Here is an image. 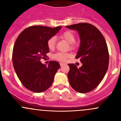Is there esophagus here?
<instances>
[{
    "instance_id": "esophagus-1",
    "label": "esophagus",
    "mask_w": 121,
    "mask_h": 121,
    "mask_svg": "<svg viewBox=\"0 0 121 121\" xmlns=\"http://www.w3.org/2000/svg\"><path fill=\"white\" fill-rule=\"evenodd\" d=\"M60 66L61 67H62V66H63V65H65V64H64V63H60Z\"/></svg>"
}]
</instances>
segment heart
Masks as SVG:
<instances>
[{
	"mask_svg": "<svg viewBox=\"0 0 121 121\" xmlns=\"http://www.w3.org/2000/svg\"><path fill=\"white\" fill-rule=\"evenodd\" d=\"M61 37L64 40H66L68 43L70 44V48H73L74 47V41L75 40V35H74L72 31H66L63 33ZM56 38L55 36L50 37L47 41V47L49 49H53L56 45ZM71 55L69 53H61V52H58L54 54L53 58L56 60L60 61H65L68 58L71 57Z\"/></svg>",
	"mask_w": 121,
	"mask_h": 121,
	"instance_id": "heart-1",
	"label": "heart"
}]
</instances>
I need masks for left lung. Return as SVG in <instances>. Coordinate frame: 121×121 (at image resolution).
<instances>
[{
    "label": "left lung",
    "instance_id": "8db88e82",
    "mask_svg": "<svg viewBox=\"0 0 121 121\" xmlns=\"http://www.w3.org/2000/svg\"><path fill=\"white\" fill-rule=\"evenodd\" d=\"M66 27L77 30L80 35L81 43L75 58L82 64L79 68L74 64H68L69 84L78 92H90L100 84L108 69L109 53L107 43L99 30L90 23Z\"/></svg>",
    "mask_w": 121,
    "mask_h": 121
}]
</instances>
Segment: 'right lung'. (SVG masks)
I'll return each instance as SVG.
<instances>
[{
  "label": "right lung",
  "mask_w": 121,
  "mask_h": 121,
  "mask_svg": "<svg viewBox=\"0 0 121 121\" xmlns=\"http://www.w3.org/2000/svg\"><path fill=\"white\" fill-rule=\"evenodd\" d=\"M61 26L52 28L33 26L24 30L14 43L12 54L13 67L22 84L34 92H42L53 84L54 75L60 65L50 61L48 66L41 59L49 53L47 41L58 32Z\"/></svg>",
  "instance_id": "add662e5"
}]
</instances>
